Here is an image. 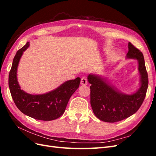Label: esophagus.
Returning <instances> with one entry per match:
<instances>
[{
	"label": "esophagus",
	"instance_id": "esophagus-1",
	"mask_svg": "<svg viewBox=\"0 0 156 156\" xmlns=\"http://www.w3.org/2000/svg\"><path fill=\"white\" fill-rule=\"evenodd\" d=\"M81 84H82V85H87V84H88V81H87V78L82 77L81 80Z\"/></svg>",
	"mask_w": 156,
	"mask_h": 156
}]
</instances>
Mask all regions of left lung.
Segmentation results:
<instances>
[{"label":"left lung","instance_id":"8db88e82","mask_svg":"<svg viewBox=\"0 0 156 156\" xmlns=\"http://www.w3.org/2000/svg\"><path fill=\"white\" fill-rule=\"evenodd\" d=\"M128 49L127 58L136 59L139 62L140 87L135 93L129 95L123 94L99 75L89 74L88 76V83L91 84L90 104L93 112L103 122L114 123L129 117L139 110L145 98L148 78L143 54L130 42Z\"/></svg>","mask_w":156,"mask_h":156}]
</instances>
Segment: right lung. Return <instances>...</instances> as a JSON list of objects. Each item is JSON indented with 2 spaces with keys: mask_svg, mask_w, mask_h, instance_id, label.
<instances>
[{
  "mask_svg": "<svg viewBox=\"0 0 156 156\" xmlns=\"http://www.w3.org/2000/svg\"><path fill=\"white\" fill-rule=\"evenodd\" d=\"M29 46V42L18 50L14 56L9 73L8 84L13 100L23 114L40 120L50 121L62 116L72 94L79 88L81 78L69 80L53 91L32 95L21 90L17 79V69L20 58Z\"/></svg>",
  "mask_w": 156,
  "mask_h": 156,
  "instance_id": "1",
  "label": "right lung"
}]
</instances>
